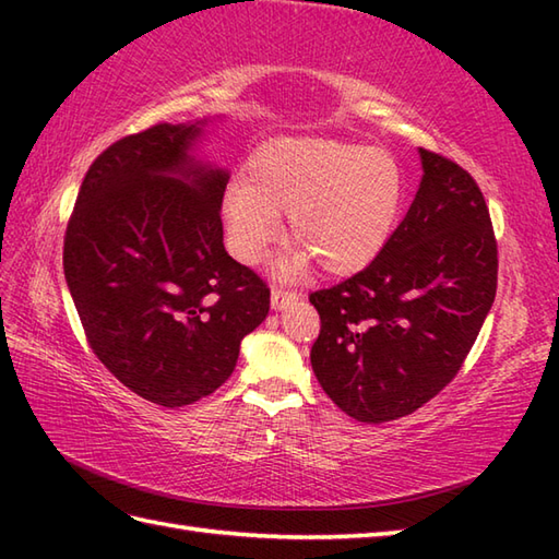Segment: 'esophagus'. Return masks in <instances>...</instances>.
<instances>
[{
	"mask_svg": "<svg viewBox=\"0 0 559 559\" xmlns=\"http://www.w3.org/2000/svg\"><path fill=\"white\" fill-rule=\"evenodd\" d=\"M295 300H298V293H295V290H288L283 286H276L271 290V307H273V310H283V307H288Z\"/></svg>",
	"mask_w": 559,
	"mask_h": 559,
	"instance_id": "obj_1",
	"label": "esophagus"
}]
</instances>
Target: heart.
Returning a JSON list of instances; mask_svg holds the SVG:
<instances>
[{"instance_id":"heart-1","label":"heart","mask_w":559,"mask_h":559,"mask_svg":"<svg viewBox=\"0 0 559 559\" xmlns=\"http://www.w3.org/2000/svg\"><path fill=\"white\" fill-rule=\"evenodd\" d=\"M403 204V175L382 148L338 139H278L249 156L223 213L237 254L259 261L276 242L271 216H288L290 245L331 276L382 252Z\"/></svg>"}]
</instances>
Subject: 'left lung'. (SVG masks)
Returning a JSON list of instances; mask_svg holds the SVG:
<instances>
[{"instance_id":"left-lung-1","label":"left lung","mask_w":559,"mask_h":559,"mask_svg":"<svg viewBox=\"0 0 559 559\" xmlns=\"http://www.w3.org/2000/svg\"><path fill=\"white\" fill-rule=\"evenodd\" d=\"M418 194L370 264L310 293V360L336 406L360 423L418 411L461 370L497 293V240L471 173L420 148Z\"/></svg>"}]
</instances>
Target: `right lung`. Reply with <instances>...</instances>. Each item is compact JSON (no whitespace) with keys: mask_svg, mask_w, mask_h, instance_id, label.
Here are the masks:
<instances>
[{"mask_svg":"<svg viewBox=\"0 0 559 559\" xmlns=\"http://www.w3.org/2000/svg\"><path fill=\"white\" fill-rule=\"evenodd\" d=\"M204 124L160 122L115 141L83 177L64 233L91 350L165 408L213 394L271 302L266 281L223 247L228 173L187 153Z\"/></svg>","mask_w":559,"mask_h":559,"instance_id":"1","label":"right lung"}]
</instances>
